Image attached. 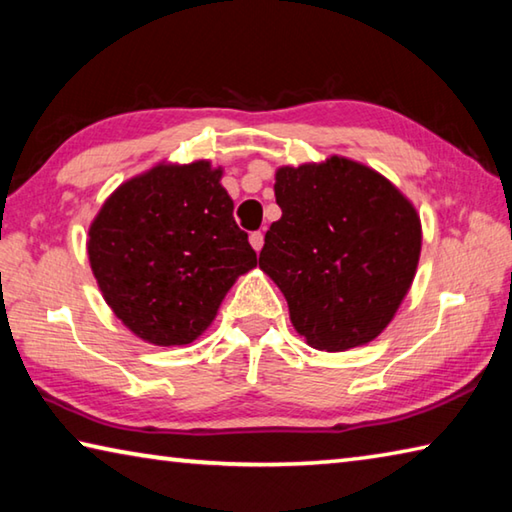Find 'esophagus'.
I'll return each instance as SVG.
<instances>
[{
	"instance_id": "34e87169",
	"label": "esophagus",
	"mask_w": 512,
	"mask_h": 512,
	"mask_svg": "<svg viewBox=\"0 0 512 512\" xmlns=\"http://www.w3.org/2000/svg\"><path fill=\"white\" fill-rule=\"evenodd\" d=\"M250 246H253L255 250H257V253H259V250H262V246H264V235H262V232H250Z\"/></svg>"
}]
</instances>
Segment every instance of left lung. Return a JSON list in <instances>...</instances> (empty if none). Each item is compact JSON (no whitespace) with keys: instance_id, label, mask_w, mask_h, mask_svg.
I'll return each mask as SVG.
<instances>
[{"instance_id":"obj_1","label":"left lung","mask_w":512,"mask_h":512,"mask_svg":"<svg viewBox=\"0 0 512 512\" xmlns=\"http://www.w3.org/2000/svg\"><path fill=\"white\" fill-rule=\"evenodd\" d=\"M280 221L259 268L316 350L343 352L381 334L409 291L422 230L415 207L377 171L332 155L275 173Z\"/></svg>"}]
</instances>
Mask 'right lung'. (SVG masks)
<instances>
[{"instance_id":"add662e5","label":"right lung","mask_w":512,"mask_h":512,"mask_svg":"<svg viewBox=\"0 0 512 512\" xmlns=\"http://www.w3.org/2000/svg\"><path fill=\"white\" fill-rule=\"evenodd\" d=\"M235 203L210 162L158 164L121 185L90 225L103 298L140 339L187 345L239 275L257 266Z\"/></svg>"}]
</instances>
